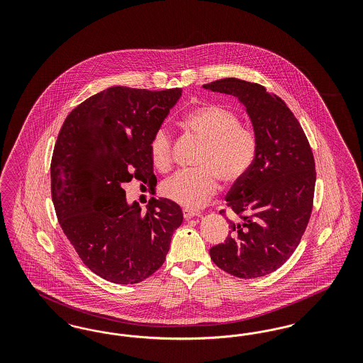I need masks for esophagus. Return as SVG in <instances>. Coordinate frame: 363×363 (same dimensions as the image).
Returning a JSON list of instances; mask_svg holds the SVG:
<instances>
[{"label": "esophagus", "mask_w": 363, "mask_h": 363, "mask_svg": "<svg viewBox=\"0 0 363 363\" xmlns=\"http://www.w3.org/2000/svg\"><path fill=\"white\" fill-rule=\"evenodd\" d=\"M182 213H184V218H185L186 220H189L191 218H196V216H200V212L191 211V209H188V208H185V209L182 211Z\"/></svg>", "instance_id": "34e87169"}]
</instances>
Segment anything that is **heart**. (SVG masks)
I'll list each match as a JSON object with an SVG mask.
<instances>
[{"label":"heart","instance_id":"heart-1","mask_svg":"<svg viewBox=\"0 0 363 363\" xmlns=\"http://www.w3.org/2000/svg\"><path fill=\"white\" fill-rule=\"evenodd\" d=\"M240 123L238 116L222 104H204L189 111L181 125L203 143L197 169L174 174L163 182L162 193L182 207L200 208L216 193L219 179L225 185L238 182L250 169L257 148L255 133ZM150 155L160 172L170 169L172 136L166 128L152 135Z\"/></svg>","mask_w":363,"mask_h":363}]
</instances>
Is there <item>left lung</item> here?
Returning <instances> with one entry per match:
<instances>
[{"label": "left lung", "mask_w": 363, "mask_h": 363, "mask_svg": "<svg viewBox=\"0 0 363 363\" xmlns=\"http://www.w3.org/2000/svg\"><path fill=\"white\" fill-rule=\"evenodd\" d=\"M203 86L237 98L257 141L250 169L225 196L235 216L227 219L228 237L209 255L233 277H265L290 259L309 222L315 185L311 145L293 111L264 86L234 77Z\"/></svg>", "instance_id": "1"}]
</instances>
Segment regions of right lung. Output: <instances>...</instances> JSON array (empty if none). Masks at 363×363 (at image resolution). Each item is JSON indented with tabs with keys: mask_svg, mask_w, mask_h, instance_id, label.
<instances>
[{
	"mask_svg": "<svg viewBox=\"0 0 363 363\" xmlns=\"http://www.w3.org/2000/svg\"><path fill=\"white\" fill-rule=\"evenodd\" d=\"M181 95L111 86L73 108L60 130L50 167L58 222L82 261L111 283L151 277L182 225L172 200L152 197L144 215L122 188L133 178L155 185L150 141Z\"/></svg>",
	"mask_w": 363,
	"mask_h": 363,
	"instance_id": "right-lung-1",
	"label": "right lung"
}]
</instances>
